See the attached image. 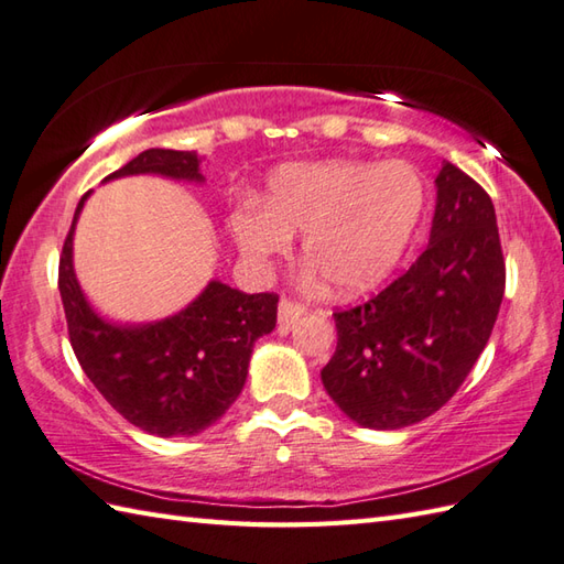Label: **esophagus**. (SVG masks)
Masks as SVG:
<instances>
[{
    "instance_id": "esophagus-1",
    "label": "esophagus",
    "mask_w": 564,
    "mask_h": 564,
    "mask_svg": "<svg viewBox=\"0 0 564 564\" xmlns=\"http://www.w3.org/2000/svg\"><path fill=\"white\" fill-rule=\"evenodd\" d=\"M304 314H306V308L302 304L292 302V299H282V302H280V312H278L280 324H292V321H296L299 316H304Z\"/></svg>"
}]
</instances>
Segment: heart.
Listing matches in <instances>:
<instances>
[{
    "mask_svg": "<svg viewBox=\"0 0 564 564\" xmlns=\"http://www.w3.org/2000/svg\"><path fill=\"white\" fill-rule=\"evenodd\" d=\"M426 202L404 163H294L274 170L262 206H238L228 228L252 265L284 258L304 234L302 256L330 290L355 296L382 284L404 256Z\"/></svg>",
    "mask_w": 564,
    "mask_h": 564,
    "instance_id": "obj_1",
    "label": "heart"
}]
</instances>
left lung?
<instances>
[{
  "mask_svg": "<svg viewBox=\"0 0 564 564\" xmlns=\"http://www.w3.org/2000/svg\"><path fill=\"white\" fill-rule=\"evenodd\" d=\"M503 284L507 268L489 194L443 163L429 248L370 302L333 314L338 346L321 370L328 397L372 431L429 419L485 350Z\"/></svg>",
  "mask_w": 564,
  "mask_h": 564,
  "instance_id": "1",
  "label": "left lung"
}]
</instances>
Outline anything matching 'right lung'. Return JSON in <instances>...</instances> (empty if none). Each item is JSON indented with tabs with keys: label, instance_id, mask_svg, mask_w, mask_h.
<instances>
[{
	"label": "right lung",
	"instance_id": "right-lung-1",
	"mask_svg": "<svg viewBox=\"0 0 564 564\" xmlns=\"http://www.w3.org/2000/svg\"><path fill=\"white\" fill-rule=\"evenodd\" d=\"M160 175L202 185L194 151L151 148L105 180ZM79 199L61 256V290L67 333L89 382L121 416L160 438L197 435L224 416L246 384L252 346L278 324V294H246L218 280L182 312L151 324H117L99 316L73 265Z\"/></svg>",
	"mask_w": 564,
	"mask_h": 564
}]
</instances>
